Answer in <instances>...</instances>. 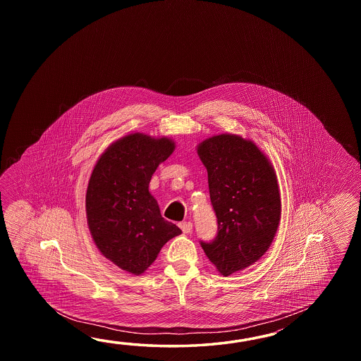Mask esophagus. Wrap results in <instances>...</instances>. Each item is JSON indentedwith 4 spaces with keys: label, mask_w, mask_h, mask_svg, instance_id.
Listing matches in <instances>:
<instances>
[{
    "label": "esophagus",
    "mask_w": 361,
    "mask_h": 361,
    "mask_svg": "<svg viewBox=\"0 0 361 361\" xmlns=\"http://www.w3.org/2000/svg\"><path fill=\"white\" fill-rule=\"evenodd\" d=\"M179 227H180V230L183 231V233H191L192 232L191 222H180Z\"/></svg>",
    "instance_id": "obj_1"
}]
</instances>
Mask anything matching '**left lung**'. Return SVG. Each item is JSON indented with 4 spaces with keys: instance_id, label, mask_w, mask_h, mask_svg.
Returning <instances> with one entry per match:
<instances>
[{
    "instance_id": "left-lung-1",
    "label": "left lung",
    "mask_w": 361,
    "mask_h": 361,
    "mask_svg": "<svg viewBox=\"0 0 361 361\" xmlns=\"http://www.w3.org/2000/svg\"><path fill=\"white\" fill-rule=\"evenodd\" d=\"M218 233L201 246L223 276L252 266L269 250L281 218L276 173L250 139L219 134L199 143Z\"/></svg>"
}]
</instances>
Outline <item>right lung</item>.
<instances>
[{
  "label": "right lung",
  "instance_id": "add662e5",
  "mask_svg": "<svg viewBox=\"0 0 361 361\" xmlns=\"http://www.w3.org/2000/svg\"><path fill=\"white\" fill-rule=\"evenodd\" d=\"M176 149L168 137L131 133L100 154L86 190V219L102 255L131 275H142L162 246L182 231L164 219L149 193L157 166Z\"/></svg>",
  "mask_w": 361,
  "mask_h": 361
}]
</instances>
